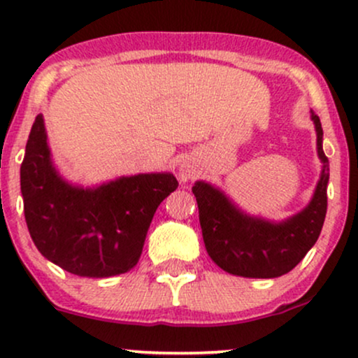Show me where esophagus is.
Here are the masks:
<instances>
[{
    "label": "esophagus",
    "instance_id": "esophagus-1",
    "mask_svg": "<svg viewBox=\"0 0 358 358\" xmlns=\"http://www.w3.org/2000/svg\"><path fill=\"white\" fill-rule=\"evenodd\" d=\"M191 176H192V169L189 166H180L179 167V178H180V180H182V182H186L187 179H191Z\"/></svg>",
    "mask_w": 358,
    "mask_h": 358
}]
</instances>
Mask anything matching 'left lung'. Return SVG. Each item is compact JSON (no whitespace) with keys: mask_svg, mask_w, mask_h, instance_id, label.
<instances>
[{"mask_svg":"<svg viewBox=\"0 0 358 358\" xmlns=\"http://www.w3.org/2000/svg\"><path fill=\"white\" fill-rule=\"evenodd\" d=\"M317 129V150L322 176L315 194L301 213L283 222L251 217L234 206L220 189L197 180L192 187L203 239L208 255L221 270L246 278H276L292 271L317 243L327 214V184L330 169L323 152V130L312 113Z\"/></svg>","mask_w":358,"mask_h":358,"instance_id":"left-lung-1","label":"left lung"}]
</instances>
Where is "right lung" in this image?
Instances as JSON below:
<instances>
[{"mask_svg": "<svg viewBox=\"0 0 358 358\" xmlns=\"http://www.w3.org/2000/svg\"><path fill=\"white\" fill-rule=\"evenodd\" d=\"M24 220L46 259L87 278L134 268L159 204L176 191L169 172L137 174L95 189L75 187L55 171L43 115H36L20 169Z\"/></svg>", "mask_w": 358, "mask_h": 358, "instance_id": "add662e5", "label": "right lung"}]
</instances>
